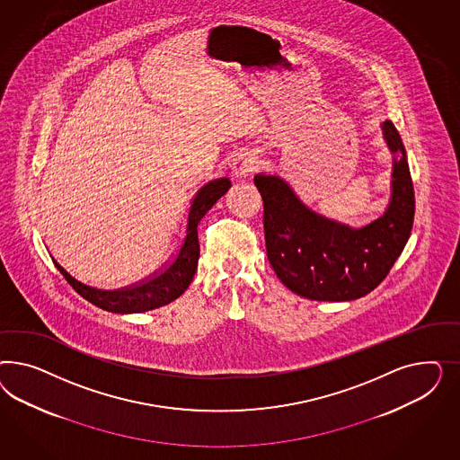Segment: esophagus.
I'll use <instances>...</instances> for the list:
<instances>
[{"label": "esophagus", "mask_w": 460, "mask_h": 460, "mask_svg": "<svg viewBox=\"0 0 460 460\" xmlns=\"http://www.w3.org/2000/svg\"><path fill=\"white\" fill-rule=\"evenodd\" d=\"M258 168V156L254 154L237 155L231 164V179L243 181Z\"/></svg>", "instance_id": "1"}]
</instances>
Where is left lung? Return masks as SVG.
<instances>
[{
    "instance_id": "obj_1",
    "label": "left lung",
    "mask_w": 460,
    "mask_h": 460,
    "mask_svg": "<svg viewBox=\"0 0 460 460\" xmlns=\"http://www.w3.org/2000/svg\"><path fill=\"white\" fill-rule=\"evenodd\" d=\"M381 128L394 154L390 204L359 229L306 208L279 175L254 177L265 206L266 254L293 293L321 302L361 298L386 279L402 254L413 226L415 194L403 141L390 119Z\"/></svg>"
}]
</instances>
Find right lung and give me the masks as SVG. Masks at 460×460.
I'll list each match as a JSON object with an SVG mask.
<instances>
[{
    "label": "right lung",
    "instance_id": "1",
    "mask_svg": "<svg viewBox=\"0 0 460 460\" xmlns=\"http://www.w3.org/2000/svg\"><path fill=\"white\" fill-rule=\"evenodd\" d=\"M231 187L229 179H216L206 183L194 195L189 209L185 212V221L181 226V239L172 256L164 265L145 279L131 281L128 285L114 288H98L74 279L62 266L56 263L57 270L69 281L70 287L87 302L102 310L114 314H139L167 305L179 298L194 279L197 261L200 256L197 226L209 212L210 208L223 197Z\"/></svg>",
    "mask_w": 460,
    "mask_h": 460
}]
</instances>
